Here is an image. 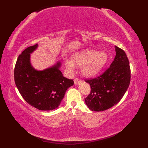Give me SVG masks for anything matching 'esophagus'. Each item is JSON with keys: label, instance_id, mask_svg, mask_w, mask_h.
I'll use <instances>...</instances> for the list:
<instances>
[{"label": "esophagus", "instance_id": "34e87169", "mask_svg": "<svg viewBox=\"0 0 148 148\" xmlns=\"http://www.w3.org/2000/svg\"><path fill=\"white\" fill-rule=\"evenodd\" d=\"M74 84H79V83L81 82V80L78 79V78H76V79H75L74 80Z\"/></svg>", "mask_w": 148, "mask_h": 148}]
</instances>
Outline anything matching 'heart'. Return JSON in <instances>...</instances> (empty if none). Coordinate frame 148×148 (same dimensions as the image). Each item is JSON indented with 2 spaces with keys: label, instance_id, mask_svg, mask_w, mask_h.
Returning <instances> with one entry per match:
<instances>
[{
  "label": "heart",
  "instance_id": "obj_1",
  "mask_svg": "<svg viewBox=\"0 0 148 148\" xmlns=\"http://www.w3.org/2000/svg\"><path fill=\"white\" fill-rule=\"evenodd\" d=\"M108 60V55L106 51L85 49L73 53L71 56V60H66L65 65L70 71L74 69V65H81V72L83 76L90 77L98 74Z\"/></svg>",
  "mask_w": 148,
  "mask_h": 148
}]
</instances>
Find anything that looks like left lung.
I'll use <instances>...</instances> for the list:
<instances>
[{"label": "left lung", "instance_id": "obj_1", "mask_svg": "<svg viewBox=\"0 0 148 148\" xmlns=\"http://www.w3.org/2000/svg\"><path fill=\"white\" fill-rule=\"evenodd\" d=\"M116 56L110 67L101 76L86 80L91 92L85 103L92 111H103L120 101L130 82L129 61L123 50L115 46Z\"/></svg>", "mask_w": 148, "mask_h": 148}]
</instances>
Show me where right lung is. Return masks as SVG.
Returning a JSON list of instances; mask_svg holds the SVG:
<instances>
[{
  "instance_id": "right-lung-1",
  "label": "right lung",
  "mask_w": 148,
  "mask_h": 148,
  "mask_svg": "<svg viewBox=\"0 0 148 148\" xmlns=\"http://www.w3.org/2000/svg\"><path fill=\"white\" fill-rule=\"evenodd\" d=\"M37 47V44L30 46L19 55L14 68L15 84L28 103L37 109L49 111L58 108L74 81L63 76L60 61L44 70L34 68L31 64L30 54Z\"/></svg>"
}]
</instances>
